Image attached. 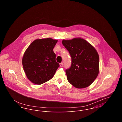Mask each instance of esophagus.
Instances as JSON below:
<instances>
[{
  "mask_svg": "<svg viewBox=\"0 0 122 122\" xmlns=\"http://www.w3.org/2000/svg\"><path fill=\"white\" fill-rule=\"evenodd\" d=\"M59 65H60V66L61 67H63V62H62V63H60V64H59Z\"/></svg>",
  "mask_w": 122,
  "mask_h": 122,
  "instance_id": "34e87169",
  "label": "esophagus"
}]
</instances>
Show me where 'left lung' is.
Here are the masks:
<instances>
[{"label": "left lung", "mask_w": 122, "mask_h": 122, "mask_svg": "<svg viewBox=\"0 0 122 122\" xmlns=\"http://www.w3.org/2000/svg\"><path fill=\"white\" fill-rule=\"evenodd\" d=\"M62 43L71 57V67L65 70L68 81L77 88L89 86L98 75V52L94 46L81 38L63 40Z\"/></svg>", "instance_id": "8db88e82"}]
</instances>
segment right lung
<instances>
[{"instance_id": "1", "label": "right lung", "mask_w": 122, "mask_h": 122, "mask_svg": "<svg viewBox=\"0 0 122 122\" xmlns=\"http://www.w3.org/2000/svg\"><path fill=\"white\" fill-rule=\"evenodd\" d=\"M58 40L51 38L36 39L24 54L22 65L30 81L41 85L51 79L59 67L53 51Z\"/></svg>"}]
</instances>
